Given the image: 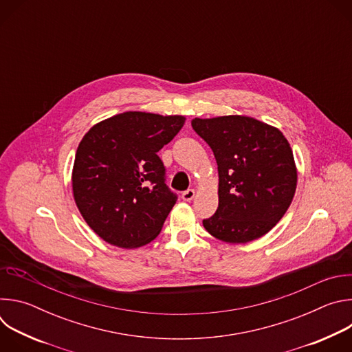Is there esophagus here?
Segmentation results:
<instances>
[{
	"label": "esophagus",
	"instance_id": "esophagus-1",
	"mask_svg": "<svg viewBox=\"0 0 352 352\" xmlns=\"http://www.w3.org/2000/svg\"><path fill=\"white\" fill-rule=\"evenodd\" d=\"M182 200H185V202H190V200L195 197V189H188L185 190L182 195H181Z\"/></svg>",
	"mask_w": 352,
	"mask_h": 352
}]
</instances>
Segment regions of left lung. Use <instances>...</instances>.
Listing matches in <instances>:
<instances>
[{
    "label": "left lung",
    "instance_id": "left-lung-1",
    "mask_svg": "<svg viewBox=\"0 0 352 352\" xmlns=\"http://www.w3.org/2000/svg\"><path fill=\"white\" fill-rule=\"evenodd\" d=\"M192 128L212 147L219 170V208L204 227L227 243L267 234L288 210L298 171L281 131L245 116L193 118Z\"/></svg>",
    "mask_w": 352,
    "mask_h": 352
}]
</instances>
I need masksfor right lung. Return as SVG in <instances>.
Here are the masks:
<instances>
[{
  "mask_svg": "<svg viewBox=\"0 0 352 352\" xmlns=\"http://www.w3.org/2000/svg\"><path fill=\"white\" fill-rule=\"evenodd\" d=\"M185 124L184 116L126 111L93 125L72 168V193L86 224L110 245L152 242L175 205L164 184L159 150Z\"/></svg>",
  "mask_w": 352,
  "mask_h": 352,
  "instance_id": "add662e5",
  "label": "right lung"
}]
</instances>
